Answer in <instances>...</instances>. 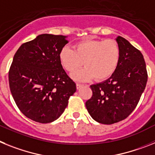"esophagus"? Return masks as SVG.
<instances>
[{"label":"esophagus","mask_w":155,"mask_h":155,"mask_svg":"<svg viewBox=\"0 0 155 155\" xmlns=\"http://www.w3.org/2000/svg\"><path fill=\"white\" fill-rule=\"evenodd\" d=\"M83 87V84H81V83H76V88L77 89H80L81 87Z\"/></svg>","instance_id":"obj_1"}]
</instances>
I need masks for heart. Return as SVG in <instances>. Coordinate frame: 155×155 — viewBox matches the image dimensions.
<instances>
[{
    "label": "heart",
    "mask_w": 155,
    "mask_h": 155,
    "mask_svg": "<svg viewBox=\"0 0 155 155\" xmlns=\"http://www.w3.org/2000/svg\"><path fill=\"white\" fill-rule=\"evenodd\" d=\"M121 58V50L114 40H82L73 45V49L63 47L59 60L64 69L74 72L72 77L78 81H87L95 77L98 81L105 80L115 73Z\"/></svg>",
    "instance_id": "b5f03b06"
}]
</instances>
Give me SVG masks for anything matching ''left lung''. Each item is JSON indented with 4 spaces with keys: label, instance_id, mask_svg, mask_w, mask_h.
<instances>
[{
    "label": "left lung",
    "instance_id": "obj_1",
    "mask_svg": "<svg viewBox=\"0 0 155 155\" xmlns=\"http://www.w3.org/2000/svg\"><path fill=\"white\" fill-rule=\"evenodd\" d=\"M121 50L116 71L105 81L91 86L93 95L86 102L89 114L99 123L124 120L139 102L147 81L143 56L127 40L116 38Z\"/></svg>",
    "mask_w": 155,
    "mask_h": 155
}]
</instances>
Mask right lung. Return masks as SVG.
I'll return each mask as SVG.
<instances>
[{"instance_id": "1", "label": "right lung", "mask_w": 155, "mask_h": 155, "mask_svg": "<svg viewBox=\"0 0 155 155\" xmlns=\"http://www.w3.org/2000/svg\"><path fill=\"white\" fill-rule=\"evenodd\" d=\"M68 41L61 35L41 34L16 51L8 72L10 91L24 115L49 123L61 116L76 91L59 60Z\"/></svg>"}]
</instances>
